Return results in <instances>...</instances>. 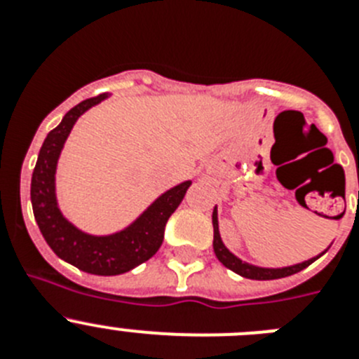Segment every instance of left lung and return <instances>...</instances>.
Returning <instances> with one entry per match:
<instances>
[{"label":"left lung","instance_id":"8db88e82","mask_svg":"<svg viewBox=\"0 0 359 359\" xmlns=\"http://www.w3.org/2000/svg\"><path fill=\"white\" fill-rule=\"evenodd\" d=\"M212 224H214V252L215 257L219 259L221 264L226 266L228 269L236 271L237 275L244 278H253V280H273V278H282V277H290V275L298 273L306 269L307 266L313 264V262L318 259V257H313L309 261L302 262V264H294L287 266V268H259V266L248 264V262H243L239 257H236L230 250L226 248L221 241V236H219V224H217V210L214 208V214H212Z\"/></svg>","mask_w":359,"mask_h":359}]
</instances>
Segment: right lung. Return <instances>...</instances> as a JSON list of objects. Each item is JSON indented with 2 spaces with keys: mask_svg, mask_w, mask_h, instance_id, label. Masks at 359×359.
<instances>
[{
  "mask_svg": "<svg viewBox=\"0 0 359 359\" xmlns=\"http://www.w3.org/2000/svg\"><path fill=\"white\" fill-rule=\"evenodd\" d=\"M107 93L86 98L68 111L62 122L48 133L32 174L30 199L34 217L44 241L59 259L91 275H122L149 261L163 243L165 224L185 198L192 182H183L161 194L126 230L111 236H90L73 226L57 207L55 169L65 142L79 116Z\"/></svg>",
  "mask_w": 359,
  "mask_h": 359,
  "instance_id": "right-lung-1",
  "label": "right lung"
}]
</instances>
